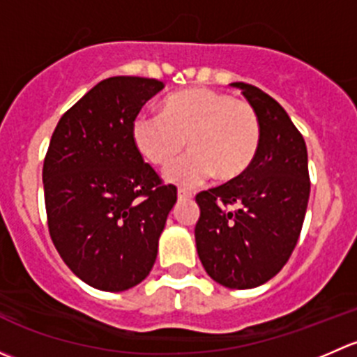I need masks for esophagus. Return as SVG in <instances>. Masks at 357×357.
<instances>
[{"instance_id":"obj_1","label":"esophagus","mask_w":357,"mask_h":357,"mask_svg":"<svg viewBox=\"0 0 357 357\" xmlns=\"http://www.w3.org/2000/svg\"><path fill=\"white\" fill-rule=\"evenodd\" d=\"M192 197H193V193L188 192V190H183V188L178 190V199L179 200H188V199H192Z\"/></svg>"}]
</instances>
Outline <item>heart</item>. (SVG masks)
<instances>
[{"label":"heart","instance_id":"heart-1","mask_svg":"<svg viewBox=\"0 0 357 357\" xmlns=\"http://www.w3.org/2000/svg\"><path fill=\"white\" fill-rule=\"evenodd\" d=\"M186 139L192 152L165 167L169 183L193 188L212 174L219 181H235L257 155L261 122L245 100L211 88L174 93L164 102L162 114L143 112L132 122L136 149L153 165L170 162Z\"/></svg>","mask_w":357,"mask_h":357}]
</instances>
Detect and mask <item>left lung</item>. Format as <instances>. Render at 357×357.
<instances>
[{
  "label": "left lung",
  "instance_id": "left-lung-1",
  "mask_svg": "<svg viewBox=\"0 0 357 357\" xmlns=\"http://www.w3.org/2000/svg\"><path fill=\"white\" fill-rule=\"evenodd\" d=\"M261 122L254 162L235 181L200 192L197 252L205 271L228 289L262 285L297 245L311 181L305 142L283 107L245 82H233Z\"/></svg>",
  "mask_w": 357,
  "mask_h": 357
}]
</instances>
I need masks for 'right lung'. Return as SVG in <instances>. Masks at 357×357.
<instances>
[{
  "mask_svg": "<svg viewBox=\"0 0 357 357\" xmlns=\"http://www.w3.org/2000/svg\"><path fill=\"white\" fill-rule=\"evenodd\" d=\"M157 79L117 75L98 82L56 124L43 164L50 236L75 276L122 291L152 271L158 236L178 199L132 139Z\"/></svg>",
  "mask_w": 357,
  "mask_h": 357,
  "instance_id": "obj_1",
  "label": "right lung"
}]
</instances>
